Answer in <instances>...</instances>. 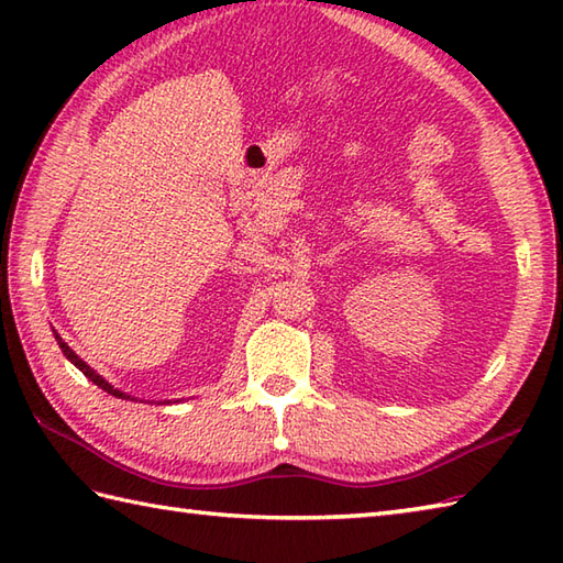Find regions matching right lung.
<instances>
[{
	"label": "right lung",
	"mask_w": 563,
	"mask_h": 563,
	"mask_svg": "<svg viewBox=\"0 0 563 563\" xmlns=\"http://www.w3.org/2000/svg\"><path fill=\"white\" fill-rule=\"evenodd\" d=\"M55 341H57V345H59V351H63L65 353V357H67V361L69 363H75V367H79L81 369V373L84 375H87L91 382H93V385H99L103 391H109V394H113V397H118V399H130L128 397V394L125 391H121V389H113L111 385H109V382H106L101 375H97V373H93V369L87 365V363H84L81 361V357L75 353V351H71L69 349V345L63 341V339H59V333H55Z\"/></svg>",
	"instance_id": "right-lung-1"
}]
</instances>
